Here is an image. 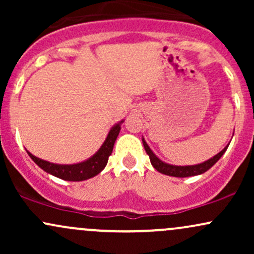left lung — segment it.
<instances>
[{
    "instance_id": "8db88e82",
    "label": "left lung",
    "mask_w": 254,
    "mask_h": 254,
    "mask_svg": "<svg viewBox=\"0 0 254 254\" xmlns=\"http://www.w3.org/2000/svg\"><path fill=\"white\" fill-rule=\"evenodd\" d=\"M142 142H143L145 151H147V154L149 155L150 162H151V165H153V167L155 168L156 171H159L160 173L166 174V176L178 177V178L198 176V174L204 173V172H206L209 168L212 167V166L216 164L218 160H220V157L224 154V151L227 150V148H228V145H227V147L224 148L222 151H220L217 155L211 157L210 160L203 162V164L194 165V166H172V165H168V164H165V162H162L161 160H160L159 157H157L155 154L150 150V148L148 147L147 143H145L144 139H142Z\"/></svg>"
}]
</instances>
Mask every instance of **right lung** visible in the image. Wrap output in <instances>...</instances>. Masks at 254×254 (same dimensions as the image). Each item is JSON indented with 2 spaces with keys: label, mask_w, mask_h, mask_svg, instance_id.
<instances>
[{
  "label": "right lung",
  "mask_w": 254,
  "mask_h": 254,
  "mask_svg": "<svg viewBox=\"0 0 254 254\" xmlns=\"http://www.w3.org/2000/svg\"><path fill=\"white\" fill-rule=\"evenodd\" d=\"M119 131H121V124L115 125V127L111 129L109 135H107L106 141L104 142L103 145H101V148L98 150V153L95 154V155H93L90 159L87 160V161L81 162V164H51V162L44 161L42 159H38V157L32 155L28 151L27 153L28 155L31 156V159L33 160L42 170L52 174V176L63 180H68V182H81V180H86L97 176V174H99L104 170L107 161H109L111 153H112L113 150V145H115L116 139H117Z\"/></svg>",
  "instance_id": "obj_1"
}]
</instances>
